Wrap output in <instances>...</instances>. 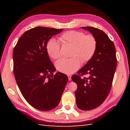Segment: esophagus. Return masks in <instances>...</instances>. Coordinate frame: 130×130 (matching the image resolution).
I'll list each match as a JSON object with an SVG mask.
<instances>
[{"label": "esophagus", "mask_w": 130, "mask_h": 130, "mask_svg": "<svg viewBox=\"0 0 130 130\" xmlns=\"http://www.w3.org/2000/svg\"><path fill=\"white\" fill-rule=\"evenodd\" d=\"M68 77L69 80L70 81L72 80V75H68Z\"/></svg>", "instance_id": "34e87169"}]
</instances>
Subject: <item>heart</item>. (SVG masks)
Returning <instances> with one entry per match:
<instances>
[{"label": "heart", "mask_w": 130, "mask_h": 130, "mask_svg": "<svg viewBox=\"0 0 130 130\" xmlns=\"http://www.w3.org/2000/svg\"><path fill=\"white\" fill-rule=\"evenodd\" d=\"M63 44L73 46L70 58H63L56 62V68L59 72L70 74L80 67L81 61L87 62L95 54L97 41L92 35L86 34L81 31H69L63 34L59 38ZM49 55L56 60L61 56V45L58 41L51 40L46 45Z\"/></svg>", "instance_id": "heart-1"}]
</instances>
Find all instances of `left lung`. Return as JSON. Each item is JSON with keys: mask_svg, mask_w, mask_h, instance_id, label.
<instances>
[{"mask_svg": "<svg viewBox=\"0 0 130 130\" xmlns=\"http://www.w3.org/2000/svg\"><path fill=\"white\" fill-rule=\"evenodd\" d=\"M95 37L97 48L93 57L72 76L77 84L75 92L77 107L89 111L101 105L111 90L117 68V60L115 44L103 31L90 26L82 27ZM88 74V78L81 75Z\"/></svg>", "mask_w": 130, "mask_h": 130, "instance_id": "left-lung-1", "label": "left lung"}]
</instances>
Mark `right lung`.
Returning <instances> with one entry per match:
<instances>
[{
    "label": "right lung",
    "instance_id": "obj_1",
    "mask_svg": "<svg viewBox=\"0 0 130 130\" xmlns=\"http://www.w3.org/2000/svg\"><path fill=\"white\" fill-rule=\"evenodd\" d=\"M63 29L38 26L19 38L13 52V73L19 90L31 106L49 111L59 104L68 81L66 74L57 72L50 61L46 44Z\"/></svg>",
    "mask_w": 130,
    "mask_h": 130
}]
</instances>
